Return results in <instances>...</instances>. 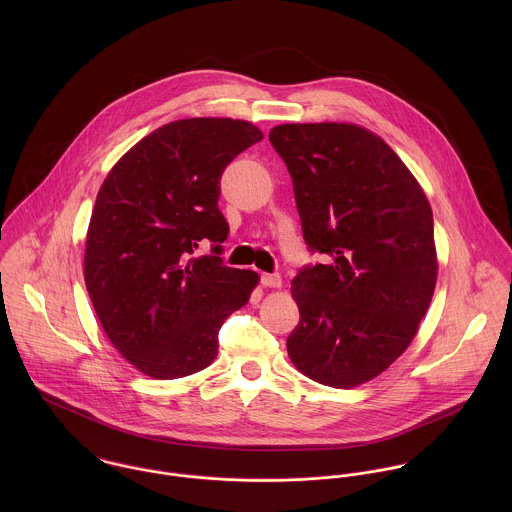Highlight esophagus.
Instances as JSON below:
<instances>
[{
	"mask_svg": "<svg viewBox=\"0 0 512 512\" xmlns=\"http://www.w3.org/2000/svg\"><path fill=\"white\" fill-rule=\"evenodd\" d=\"M262 286L264 288H282V276L280 274H262Z\"/></svg>",
	"mask_w": 512,
	"mask_h": 512,
	"instance_id": "esophagus-1",
	"label": "esophagus"
}]
</instances>
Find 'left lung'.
I'll list each match as a JSON object with an SVG mask.
<instances>
[{
	"label": "left lung",
	"instance_id": "left-lung-1",
	"mask_svg": "<svg viewBox=\"0 0 512 512\" xmlns=\"http://www.w3.org/2000/svg\"><path fill=\"white\" fill-rule=\"evenodd\" d=\"M270 142L292 175L303 238L329 260L292 282L293 366L333 388L384 372L412 343L438 280L424 189L380 136L357 124H282Z\"/></svg>",
	"mask_w": 512,
	"mask_h": 512
}]
</instances>
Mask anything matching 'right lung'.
<instances>
[{
    "instance_id": "obj_1",
    "label": "right lung",
    "mask_w": 512,
    "mask_h": 512,
    "mask_svg": "<svg viewBox=\"0 0 512 512\" xmlns=\"http://www.w3.org/2000/svg\"><path fill=\"white\" fill-rule=\"evenodd\" d=\"M264 134L232 118H185L153 130L106 175L86 232L84 282L118 353L157 380L195 374L219 353L226 317L260 276L222 266L224 167ZM203 239L215 257H193Z\"/></svg>"
}]
</instances>
